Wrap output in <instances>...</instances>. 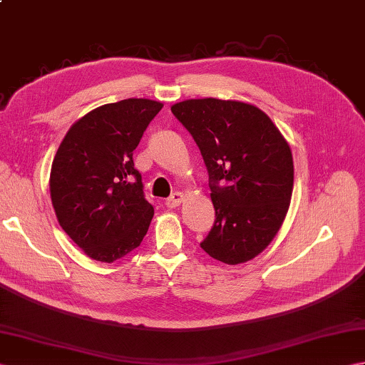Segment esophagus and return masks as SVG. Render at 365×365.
I'll list each match as a JSON object with an SVG mask.
<instances>
[{
	"label": "esophagus",
	"mask_w": 365,
	"mask_h": 365,
	"mask_svg": "<svg viewBox=\"0 0 365 365\" xmlns=\"http://www.w3.org/2000/svg\"><path fill=\"white\" fill-rule=\"evenodd\" d=\"M183 199H185V196L182 195V192H174V195H170L168 199H166V207H169V208H175V207H178L180 205L182 202H183Z\"/></svg>",
	"instance_id": "obj_1"
}]
</instances>
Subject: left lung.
Segmentation results:
<instances>
[{
    "instance_id": "obj_1",
    "label": "left lung",
    "mask_w": 365,
    "mask_h": 365,
    "mask_svg": "<svg viewBox=\"0 0 365 365\" xmlns=\"http://www.w3.org/2000/svg\"><path fill=\"white\" fill-rule=\"evenodd\" d=\"M170 111L195 139L208 170L215 224L200 247L237 265L273 242L289 210L293 158L289 143L257 106L191 98Z\"/></svg>"
}]
</instances>
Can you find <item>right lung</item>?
<instances>
[{"label":"right lung","instance_id":"right-lung-1","mask_svg":"<svg viewBox=\"0 0 365 365\" xmlns=\"http://www.w3.org/2000/svg\"><path fill=\"white\" fill-rule=\"evenodd\" d=\"M163 103L127 98L92 110L68 128L54 155L50 195L66 234L91 259L111 263L141 245L153 207L133 150Z\"/></svg>","mask_w":365,"mask_h":365}]
</instances>
